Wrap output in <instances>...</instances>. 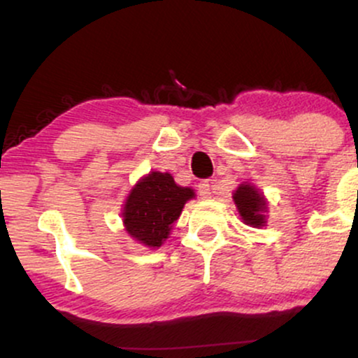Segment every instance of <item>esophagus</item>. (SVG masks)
<instances>
[{
    "label": "esophagus",
    "mask_w": 358,
    "mask_h": 358,
    "mask_svg": "<svg viewBox=\"0 0 358 358\" xmlns=\"http://www.w3.org/2000/svg\"><path fill=\"white\" fill-rule=\"evenodd\" d=\"M199 193H200V196H202L203 200L210 199V196H212V188H210V183H208L207 180H203V182H200V183H199Z\"/></svg>",
    "instance_id": "34e87169"
}]
</instances>
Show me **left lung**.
<instances>
[{
	"label": "left lung",
	"instance_id": "left-lung-1",
	"mask_svg": "<svg viewBox=\"0 0 358 358\" xmlns=\"http://www.w3.org/2000/svg\"><path fill=\"white\" fill-rule=\"evenodd\" d=\"M234 203L239 212L242 222L249 227L261 229L268 222V199L264 193L259 192V188L252 183H241L232 193Z\"/></svg>",
	"mask_w": 358,
	"mask_h": 358
}]
</instances>
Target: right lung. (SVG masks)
Segmentation results:
<instances>
[{
  "mask_svg": "<svg viewBox=\"0 0 358 358\" xmlns=\"http://www.w3.org/2000/svg\"><path fill=\"white\" fill-rule=\"evenodd\" d=\"M192 199H195L193 188L176 185L170 173L150 171L127 193L122 207L124 231L145 248H162Z\"/></svg>",
  "mask_w": 358,
  "mask_h": 358,
  "instance_id": "add662e5",
  "label": "right lung"
}]
</instances>
